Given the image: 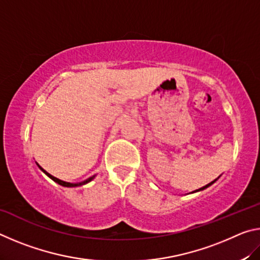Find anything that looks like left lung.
Instances as JSON below:
<instances>
[{
    "label": "left lung",
    "mask_w": 260,
    "mask_h": 260,
    "mask_svg": "<svg viewBox=\"0 0 260 260\" xmlns=\"http://www.w3.org/2000/svg\"><path fill=\"white\" fill-rule=\"evenodd\" d=\"M217 180H218V179H215V180H213V181H212V182H210L209 184H206V186H204V187H202V188H200V189H197V190H195V191H201V190H203V189H205V188H208V187H210V186H211V184H212V183H214L215 181H217ZM195 191H192V192H195Z\"/></svg>",
    "instance_id": "left-lung-1"
}]
</instances>
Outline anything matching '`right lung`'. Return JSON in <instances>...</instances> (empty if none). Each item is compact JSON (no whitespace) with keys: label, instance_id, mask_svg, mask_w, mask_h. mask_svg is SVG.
I'll return each instance as SVG.
<instances>
[{"label":"right lung","instance_id":"right-lung-1","mask_svg":"<svg viewBox=\"0 0 260 260\" xmlns=\"http://www.w3.org/2000/svg\"><path fill=\"white\" fill-rule=\"evenodd\" d=\"M37 165L39 166V169H40L43 173H45L46 175H48V177H49L51 180H54L55 182H57L58 184H60V186H63V187H79V186H82V184H86V183H88V182H90L91 180H93L94 178H95V175H93V177H90V178H88L87 180H85V181H82V182H77V183H71V182H65V181H63V180H59V179H57V178H55V177H52L51 174H49L47 172V171H45L42 169V167L38 164L37 162Z\"/></svg>","mask_w":260,"mask_h":260}]
</instances>
